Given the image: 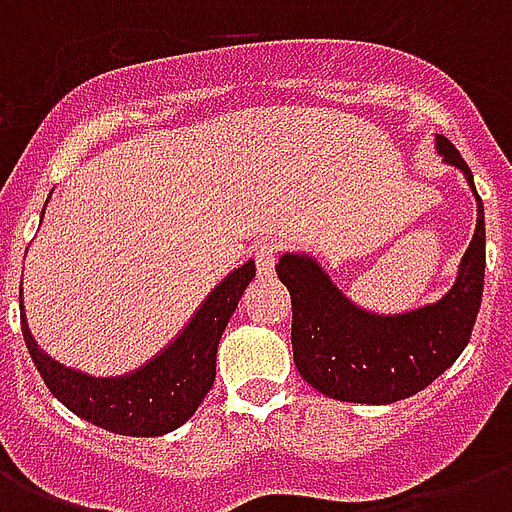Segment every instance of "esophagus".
Masks as SVG:
<instances>
[{
    "label": "esophagus",
    "mask_w": 512,
    "mask_h": 512,
    "mask_svg": "<svg viewBox=\"0 0 512 512\" xmlns=\"http://www.w3.org/2000/svg\"><path fill=\"white\" fill-rule=\"evenodd\" d=\"M255 265H257V279H271L273 265H276V247L268 241H260L255 247Z\"/></svg>",
    "instance_id": "obj_1"
}]
</instances>
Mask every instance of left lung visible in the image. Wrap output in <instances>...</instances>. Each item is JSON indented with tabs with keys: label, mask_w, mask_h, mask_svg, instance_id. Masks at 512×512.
I'll return each mask as SVG.
<instances>
[{
	"label": "left lung",
	"mask_w": 512,
	"mask_h": 512,
	"mask_svg": "<svg viewBox=\"0 0 512 512\" xmlns=\"http://www.w3.org/2000/svg\"><path fill=\"white\" fill-rule=\"evenodd\" d=\"M436 151L476 193L473 172L444 135H436ZM476 201V233L454 287L438 303L414 311H364L332 284L316 257H279L276 273L292 297L295 366L308 385L350 404H393L428 388L460 358L484 295L486 228L478 193Z\"/></svg>",
	"instance_id": "1"
}]
</instances>
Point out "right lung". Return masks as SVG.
Masks as SVG:
<instances>
[{
	"instance_id": "1",
	"label": "right lung",
	"mask_w": 512,
	"mask_h": 512,
	"mask_svg": "<svg viewBox=\"0 0 512 512\" xmlns=\"http://www.w3.org/2000/svg\"><path fill=\"white\" fill-rule=\"evenodd\" d=\"M50 201V199H47ZM47 207V204H44ZM44 217V209H42ZM255 276V260L228 273L217 284L180 335L135 372L119 377H92L58 364L36 345L23 311L20 281V329L44 385L76 417L119 436L154 438L191 420L215 382L217 342L231 321L239 297Z\"/></svg>"
}]
</instances>
